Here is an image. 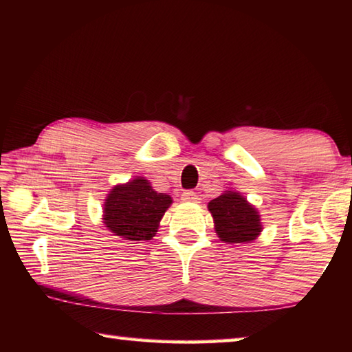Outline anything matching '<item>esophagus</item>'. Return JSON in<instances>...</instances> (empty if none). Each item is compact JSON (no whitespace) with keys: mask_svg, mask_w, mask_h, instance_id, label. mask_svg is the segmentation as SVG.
I'll return each mask as SVG.
<instances>
[{"mask_svg":"<svg viewBox=\"0 0 352 352\" xmlns=\"http://www.w3.org/2000/svg\"><path fill=\"white\" fill-rule=\"evenodd\" d=\"M182 199H183V203H198V201H199L197 193L192 192V190H184L182 193Z\"/></svg>","mask_w":352,"mask_h":352,"instance_id":"34e87169","label":"esophagus"}]
</instances>
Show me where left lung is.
<instances>
[{
    "instance_id": "obj_1",
    "label": "left lung",
    "mask_w": 352,
    "mask_h": 352,
    "mask_svg": "<svg viewBox=\"0 0 352 352\" xmlns=\"http://www.w3.org/2000/svg\"><path fill=\"white\" fill-rule=\"evenodd\" d=\"M207 208L213 218L216 234L223 243H250L263 230L256 206L234 189L223 190L222 195L207 204Z\"/></svg>"
}]
</instances>
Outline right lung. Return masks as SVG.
<instances>
[{"label": "right lung", "mask_w": 352, "mask_h": 352, "mask_svg": "<svg viewBox=\"0 0 352 352\" xmlns=\"http://www.w3.org/2000/svg\"><path fill=\"white\" fill-rule=\"evenodd\" d=\"M172 203L170 195L154 190L145 177H134L109 190L102 206V222L110 233L124 241L146 242L157 234Z\"/></svg>", "instance_id": "add662e5"}]
</instances>
